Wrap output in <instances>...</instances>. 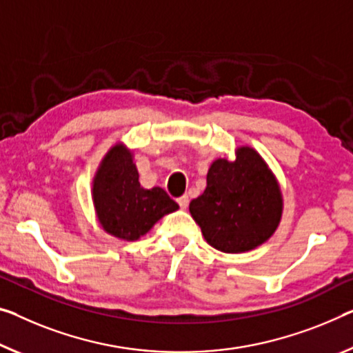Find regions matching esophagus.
<instances>
[{"label":"esophagus","instance_id":"34e87169","mask_svg":"<svg viewBox=\"0 0 353 353\" xmlns=\"http://www.w3.org/2000/svg\"><path fill=\"white\" fill-rule=\"evenodd\" d=\"M176 202H178V205H180V207L184 210V208L188 207V203H189V197H188L186 194H184V195H181V197L176 199Z\"/></svg>","mask_w":353,"mask_h":353}]
</instances>
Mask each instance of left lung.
<instances>
[{"mask_svg":"<svg viewBox=\"0 0 353 353\" xmlns=\"http://www.w3.org/2000/svg\"><path fill=\"white\" fill-rule=\"evenodd\" d=\"M189 211L208 245L222 252H245L273 235L283 199L263 159L243 146L235 161L211 164L207 188L191 200Z\"/></svg>","mask_w":353,"mask_h":353,"instance_id":"obj_1","label":"left lung"}]
</instances>
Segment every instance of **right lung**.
Instances as JSON below:
<instances>
[{"label": "right lung", "mask_w": 353, "mask_h": 353, "mask_svg": "<svg viewBox=\"0 0 353 353\" xmlns=\"http://www.w3.org/2000/svg\"><path fill=\"white\" fill-rule=\"evenodd\" d=\"M93 199L104 230L121 240L134 241L145 235L162 216L178 210L162 188L143 189L132 156L115 146L96 173Z\"/></svg>", "instance_id": "1"}]
</instances>
